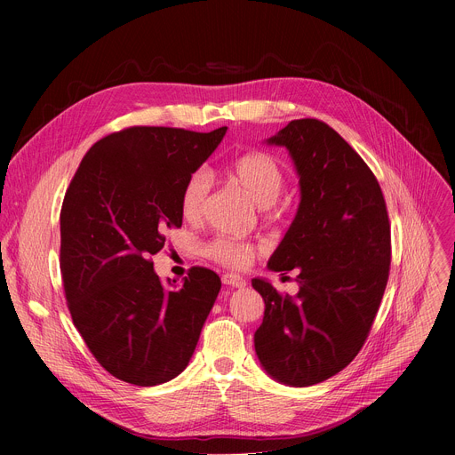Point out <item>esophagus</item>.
Wrapping results in <instances>:
<instances>
[{"label": "esophagus", "mask_w": 455, "mask_h": 455, "mask_svg": "<svg viewBox=\"0 0 455 455\" xmlns=\"http://www.w3.org/2000/svg\"><path fill=\"white\" fill-rule=\"evenodd\" d=\"M223 284L232 286V288H243V286H246V281L237 274H225L223 275Z\"/></svg>", "instance_id": "obj_1"}]
</instances>
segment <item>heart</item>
I'll return each instance as SVG.
<instances>
[{
    "label": "heart",
    "instance_id": "1",
    "mask_svg": "<svg viewBox=\"0 0 455 455\" xmlns=\"http://www.w3.org/2000/svg\"><path fill=\"white\" fill-rule=\"evenodd\" d=\"M227 178L263 209L267 214L277 211V198L286 185V171L283 164L265 151H248L235 156L227 167ZM211 176L198 169L187 176L180 192V211L183 218L200 220L209 204ZM255 246L232 237H216L205 246V255L212 261L230 267L246 268L255 259Z\"/></svg>",
    "mask_w": 455,
    "mask_h": 455
}]
</instances>
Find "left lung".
Returning a JSON list of instances; mask_svg holds the SVG:
<instances>
[{"instance_id": "obj_1", "label": "left lung", "mask_w": 455, "mask_h": 455, "mask_svg": "<svg viewBox=\"0 0 455 455\" xmlns=\"http://www.w3.org/2000/svg\"><path fill=\"white\" fill-rule=\"evenodd\" d=\"M268 144L284 146L300 176L297 216L268 268L295 270L300 290L251 279L265 300L253 344L270 376L307 387L363 347L391 270V225L376 176L326 122L291 120Z\"/></svg>"}]
</instances>
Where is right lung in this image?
<instances>
[{
	"label": "right lung",
	"instance_id": "obj_1",
	"mask_svg": "<svg viewBox=\"0 0 455 455\" xmlns=\"http://www.w3.org/2000/svg\"><path fill=\"white\" fill-rule=\"evenodd\" d=\"M225 133L125 127L92 146L64 194V297L90 353L122 381L165 383L196 349L221 279L192 267L181 284L164 283L151 255L181 227V187Z\"/></svg>",
	"mask_w": 455,
	"mask_h": 455
}]
</instances>
